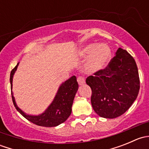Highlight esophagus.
Masks as SVG:
<instances>
[{"label":"esophagus","instance_id":"esophagus-1","mask_svg":"<svg viewBox=\"0 0 149 149\" xmlns=\"http://www.w3.org/2000/svg\"><path fill=\"white\" fill-rule=\"evenodd\" d=\"M77 81H78V83H79V84L80 86L83 85V84H85V79H84V77H81V76H79V77H78Z\"/></svg>","mask_w":149,"mask_h":149}]
</instances>
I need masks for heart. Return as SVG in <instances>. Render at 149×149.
I'll list each match as a JSON object with an SVG mask.
<instances>
[{"mask_svg": "<svg viewBox=\"0 0 149 149\" xmlns=\"http://www.w3.org/2000/svg\"><path fill=\"white\" fill-rule=\"evenodd\" d=\"M78 55L82 58L88 57L84 64V70L88 73H94L106 68L110 61L111 49L104 43H91L81 48Z\"/></svg>", "mask_w": 149, "mask_h": 149, "instance_id": "1", "label": "heart"}]
</instances>
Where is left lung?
<instances>
[{"mask_svg":"<svg viewBox=\"0 0 149 149\" xmlns=\"http://www.w3.org/2000/svg\"><path fill=\"white\" fill-rule=\"evenodd\" d=\"M106 68L90 76L86 83L91 88L94 110L104 118H118L130 107L138 97L140 80L134 58L119 48Z\"/></svg>","mask_w":149,"mask_h":149,"instance_id":"1","label":"left lung"}]
</instances>
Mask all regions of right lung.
I'll list each match as a JSON object with an SVG mask.
<instances>
[{
    "mask_svg": "<svg viewBox=\"0 0 149 149\" xmlns=\"http://www.w3.org/2000/svg\"><path fill=\"white\" fill-rule=\"evenodd\" d=\"M19 64V63H18L16 67L11 70L10 75L12 100L16 110L29 121L39 126L55 127L64 123L71 114L73 100L79 88V84L76 76H71L70 79L60 85L52 102L42 113L37 115H29L22 110L16 104V100L13 97V92L12 91L13 78Z\"/></svg>",
    "mask_w": 149,
    "mask_h": 149,
    "instance_id": "1",
    "label": "right lung"
}]
</instances>
